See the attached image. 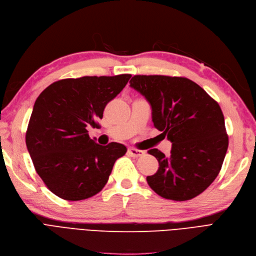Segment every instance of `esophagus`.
<instances>
[{"label":"esophagus","mask_w":256,"mask_h":256,"mask_svg":"<svg viewBox=\"0 0 256 256\" xmlns=\"http://www.w3.org/2000/svg\"><path fill=\"white\" fill-rule=\"evenodd\" d=\"M128 152L131 156H134V158H138V156H142L145 154L144 150H140V149H136V148H134V147L129 148Z\"/></svg>","instance_id":"1"}]
</instances>
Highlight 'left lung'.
I'll use <instances>...</instances> for the list:
<instances>
[{"label":"left lung","mask_w":256,"mask_h":256,"mask_svg":"<svg viewBox=\"0 0 256 256\" xmlns=\"http://www.w3.org/2000/svg\"><path fill=\"white\" fill-rule=\"evenodd\" d=\"M130 86L150 104L154 126L172 143L170 156L148 150L160 167L147 177L158 196L186 201L216 179L228 150V136L218 102L185 77L134 75Z\"/></svg>","instance_id":"left-lung-1"}]
</instances>
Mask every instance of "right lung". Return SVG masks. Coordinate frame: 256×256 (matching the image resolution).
I'll return each instance as SVG.
<instances>
[{
    "label": "right lung",
    "instance_id": "1",
    "mask_svg": "<svg viewBox=\"0 0 256 256\" xmlns=\"http://www.w3.org/2000/svg\"><path fill=\"white\" fill-rule=\"evenodd\" d=\"M130 74L84 76L52 82L38 96L26 130L34 170L61 199L78 201L100 192L113 165L127 152L120 143L102 146L88 134Z\"/></svg>",
    "mask_w": 256,
    "mask_h": 256
}]
</instances>
